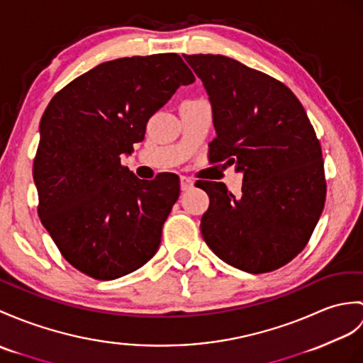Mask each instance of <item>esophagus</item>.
I'll list each match as a JSON object with an SVG mask.
<instances>
[{
    "label": "esophagus",
    "mask_w": 363,
    "mask_h": 363,
    "mask_svg": "<svg viewBox=\"0 0 363 363\" xmlns=\"http://www.w3.org/2000/svg\"><path fill=\"white\" fill-rule=\"evenodd\" d=\"M191 187H193V181L190 178H187V176H181V190L187 191Z\"/></svg>",
    "instance_id": "esophagus-1"
}]
</instances>
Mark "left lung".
I'll return each instance as SVG.
<instances>
[{
  "label": "left lung",
  "instance_id": "8db88e82",
  "mask_svg": "<svg viewBox=\"0 0 363 363\" xmlns=\"http://www.w3.org/2000/svg\"><path fill=\"white\" fill-rule=\"evenodd\" d=\"M184 58L212 105L210 161L242 173L240 196L223 182H196L210 198L202 238L240 271H275L305 249L325 206L315 131L296 94L271 75L224 55Z\"/></svg>",
  "mask_w": 363,
  "mask_h": 363
}]
</instances>
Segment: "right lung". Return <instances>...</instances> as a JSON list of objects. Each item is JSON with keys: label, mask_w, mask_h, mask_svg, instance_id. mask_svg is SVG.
<instances>
[{"label": "right lung", "mask_w": 363, "mask_h": 363, "mask_svg": "<svg viewBox=\"0 0 363 363\" xmlns=\"http://www.w3.org/2000/svg\"><path fill=\"white\" fill-rule=\"evenodd\" d=\"M195 82L178 54L117 58L92 67L50 100L33 161L38 216L65 259L96 280L142 267L159 249L179 178L140 181L121 164L147 122Z\"/></svg>", "instance_id": "right-lung-1"}]
</instances>
